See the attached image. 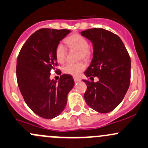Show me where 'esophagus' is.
I'll return each mask as SVG.
<instances>
[{"label":"esophagus","instance_id":"1","mask_svg":"<svg viewBox=\"0 0 148 148\" xmlns=\"http://www.w3.org/2000/svg\"><path fill=\"white\" fill-rule=\"evenodd\" d=\"M74 82H75V83H77V82H80V81H81V79H79V78H77V77H74Z\"/></svg>","mask_w":148,"mask_h":148}]
</instances>
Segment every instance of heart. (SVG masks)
<instances>
[{
    "instance_id": "1",
    "label": "heart",
    "mask_w": 148,
    "mask_h": 148,
    "mask_svg": "<svg viewBox=\"0 0 148 148\" xmlns=\"http://www.w3.org/2000/svg\"><path fill=\"white\" fill-rule=\"evenodd\" d=\"M66 45L71 49L78 50V59H83L88 60L92 57V50L88 47V40L79 34H73L65 40ZM66 51V47L62 43H59L56 47L55 57L57 61L62 64L65 61ZM86 68V64L83 62H79L77 63H68L62 68L64 74H69L72 77H79L81 73Z\"/></svg>"
}]
</instances>
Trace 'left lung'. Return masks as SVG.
<instances>
[{
    "label": "left lung",
    "instance_id": "obj_1",
    "mask_svg": "<svg viewBox=\"0 0 148 148\" xmlns=\"http://www.w3.org/2000/svg\"><path fill=\"white\" fill-rule=\"evenodd\" d=\"M81 33L94 47L93 60L84 74L92 81L99 79L83 80L87 86L85 101L99 113H109L122 101L130 86V56L121 38L110 31L92 28Z\"/></svg>",
    "mask_w": 148,
    "mask_h": 148
}]
</instances>
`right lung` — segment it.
Instances as JSON below:
<instances>
[{
  "mask_svg": "<svg viewBox=\"0 0 148 148\" xmlns=\"http://www.w3.org/2000/svg\"><path fill=\"white\" fill-rule=\"evenodd\" d=\"M69 32L66 29H38L23 45L17 59V82L22 96L29 108L43 119H53L63 111L74 85L68 74L60 76L58 83L49 79L51 70L57 66L56 47Z\"/></svg>",
  "mask_w": 148,
  "mask_h": 148,
  "instance_id": "add662e5",
  "label": "right lung"
}]
</instances>
